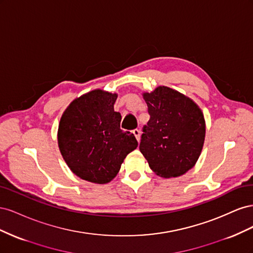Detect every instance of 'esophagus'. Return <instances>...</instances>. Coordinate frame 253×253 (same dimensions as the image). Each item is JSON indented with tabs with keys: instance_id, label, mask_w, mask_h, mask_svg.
Masks as SVG:
<instances>
[{
	"instance_id": "obj_1",
	"label": "esophagus",
	"mask_w": 253,
	"mask_h": 253,
	"mask_svg": "<svg viewBox=\"0 0 253 253\" xmlns=\"http://www.w3.org/2000/svg\"><path fill=\"white\" fill-rule=\"evenodd\" d=\"M133 134H134V136L136 137V139H137V141H139L140 140V131L138 128H135L134 131H133Z\"/></svg>"
}]
</instances>
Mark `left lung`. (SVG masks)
<instances>
[{
    "mask_svg": "<svg viewBox=\"0 0 253 253\" xmlns=\"http://www.w3.org/2000/svg\"><path fill=\"white\" fill-rule=\"evenodd\" d=\"M150 120L142 128L139 150L153 172L165 178L192 169L201 155L206 124L190 98L167 86L143 93Z\"/></svg>",
    "mask_w": 253,
    "mask_h": 253,
    "instance_id": "1",
    "label": "left lung"
}]
</instances>
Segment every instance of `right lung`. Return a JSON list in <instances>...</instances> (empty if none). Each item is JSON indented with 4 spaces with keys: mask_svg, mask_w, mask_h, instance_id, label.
I'll list each match as a JSON object with an SVG mask.
<instances>
[{
    "mask_svg": "<svg viewBox=\"0 0 253 253\" xmlns=\"http://www.w3.org/2000/svg\"><path fill=\"white\" fill-rule=\"evenodd\" d=\"M117 94L102 89L84 94L67 106L58 128V144L68 168L81 179L110 182L138 142L120 128L114 111Z\"/></svg>",
    "mask_w": 253,
    "mask_h": 253,
    "instance_id": "right-lung-1",
    "label": "right lung"
}]
</instances>
